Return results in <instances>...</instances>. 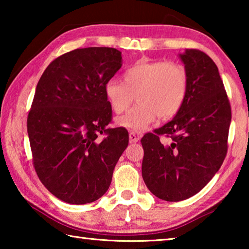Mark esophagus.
<instances>
[{
	"label": "esophagus",
	"instance_id": "1",
	"mask_svg": "<svg viewBox=\"0 0 249 249\" xmlns=\"http://www.w3.org/2000/svg\"><path fill=\"white\" fill-rule=\"evenodd\" d=\"M138 140H140V136H138L136 133H134V132H130L129 133V141L130 142H137Z\"/></svg>",
	"mask_w": 249,
	"mask_h": 249
}]
</instances>
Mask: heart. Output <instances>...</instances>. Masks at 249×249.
I'll list each match as a JSON object with an SVG mask.
<instances>
[{
	"label": "heart",
	"mask_w": 249,
	"mask_h": 249,
	"mask_svg": "<svg viewBox=\"0 0 249 249\" xmlns=\"http://www.w3.org/2000/svg\"><path fill=\"white\" fill-rule=\"evenodd\" d=\"M123 79L124 82L109 79L104 91L116 114L127 111L136 95L138 103L117 120L122 127L133 132L145 130L157 116L175 117L187 99L189 75L179 62L141 59L124 71Z\"/></svg>",
	"instance_id": "heart-1"
}]
</instances>
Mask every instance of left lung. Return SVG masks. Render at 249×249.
Masks as SVG:
<instances>
[{
  "label": "left lung",
  "mask_w": 249,
  "mask_h": 249,
  "mask_svg": "<svg viewBox=\"0 0 249 249\" xmlns=\"http://www.w3.org/2000/svg\"><path fill=\"white\" fill-rule=\"evenodd\" d=\"M180 58L189 75L187 99L174 120L141 141L142 179L153 195L169 202L196 195L220 169L231 119L230 100L212 59L199 49L185 50Z\"/></svg>",
  "instance_id": "obj_1"
}]
</instances>
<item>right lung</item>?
<instances>
[{"instance_id": "add662e5", "label": "right lung", "mask_w": 249, "mask_h": 249, "mask_svg": "<svg viewBox=\"0 0 249 249\" xmlns=\"http://www.w3.org/2000/svg\"><path fill=\"white\" fill-rule=\"evenodd\" d=\"M121 67L115 48H78L50 62L37 83L27 116L33 165L66 203L100 199L128 145L127 130L108 127L112 107L104 91Z\"/></svg>"}]
</instances>
